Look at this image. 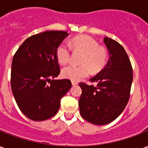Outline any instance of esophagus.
<instances>
[{"mask_svg": "<svg viewBox=\"0 0 148 148\" xmlns=\"http://www.w3.org/2000/svg\"><path fill=\"white\" fill-rule=\"evenodd\" d=\"M71 83H72V85H73V86H77V82H74V81H72V82H71Z\"/></svg>", "mask_w": 148, "mask_h": 148, "instance_id": "1", "label": "esophagus"}]
</instances>
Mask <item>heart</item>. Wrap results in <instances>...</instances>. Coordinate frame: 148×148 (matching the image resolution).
I'll list each match as a JSON object with an SVG mask.
<instances>
[{"mask_svg": "<svg viewBox=\"0 0 148 148\" xmlns=\"http://www.w3.org/2000/svg\"><path fill=\"white\" fill-rule=\"evenodd\" d=\"M71 48L74 51L82 53L80 66L69 65L62 70V75L65 78L78 81L92 73H97L102 70L108 60V52L104 47L98 46V42L89 36L74 37L69 42H61L56 48V58L62 65L70 61Z\"/></svg>", "mask_w": 148, "mask_h": 148, "instance_id": "b5f03b06", "label": "heart"}]
</instances>
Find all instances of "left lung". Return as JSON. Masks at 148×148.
<instances>
[{"label":"left lung","instance_id":"1","mask_svg":"<svg viewBox=\"0 0 148 148\" xmlns=\"http://www.w3.org/2000/svg\"><path fill=\"white\" fill-rule=\"evenodd\" d=\"M109 51V61L102 71L90 79L96 86L79 83L81 116L91 124L105 125L121 115L130 97L133 79L132 67L122 46L111 38H104Z\"/></svg>","mask_w":148,"mask_h":148}]
</instances>
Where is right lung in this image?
Segmentation results:
<instances>
[{"mask_svg":"<svg viewBox=\"0 0 148 148\" xmlns=\"http://www.w3.org/2000/svg\"><path fill=\"white\" fill-rule=\"evenodd\" d=\"M68 35L62 31H47L32 36L13 56L12 91L19 109L32 121L54 116L62 97L71 88L69 79H55L60 73L56 48Z\"/></svg>","mask_w":148,"mask_h":148,"instance_id":"add662e5","label":"right lung"}]
</instances>
